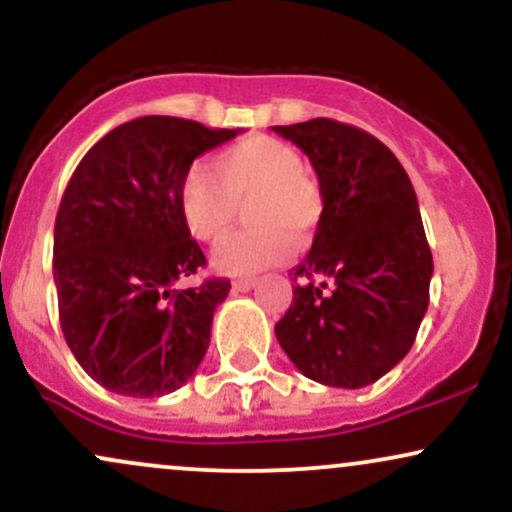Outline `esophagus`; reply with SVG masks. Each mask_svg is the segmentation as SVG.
<instances>
[{
    "mask_svg": "<svg viewBox=\"0 0 512 512\" xmlns=\"http://www.w3.org/2000/svg\"><path fill=\"white\" fill-rule=\"evenodd\" d=\"M257 286V279H236L233 281V289L236 291H250V289H255Z\"/></svg>",
    "mask_w": 512,
    "mask_h": 512,
    "instance_id": "1",
    "label": "esophagus"
}]
</instances>
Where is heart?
Instances as JSON below:
<instances>
[{
    "label": "heart",
    "instance_id": "1",
    "mask_svg": "<svg viewBox=\"0 0 512 512\" xmlns=\"http://www.w3.org/2000/svg\"><path fill=\"white\" fill-rule=\"evenodd\" d=\"M207 168L195 166L180 182V216L202 243H216L250 202L255 228L226 238L211 255L219 272L248 276L291 255L293 243L308 245L322 216V195L303 173L301 151L289 142L252 134L226 146Z\"/></svg>",
    "mask_w": 512,
    "mask_h": 512
}]
</instances>
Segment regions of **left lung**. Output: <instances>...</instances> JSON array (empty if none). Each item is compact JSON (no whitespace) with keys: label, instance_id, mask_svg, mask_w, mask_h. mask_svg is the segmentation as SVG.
<instances>
[{"label":"left lung","instance_id":"8db88e82","mask_svg":"<svg viewBox=\"0 0 512 512\" xmlns=\"http://www.w3.org/2000/svg\"><path fill=\"white\" fill-rule=\"evenodd\" d=\"M272 129L308 156L322 195L276 339L305 378L358 390L409 354L428 310L433 257L416 192L397 156L363 129L327 117Z\"/></svg>","mask_w":512,"mask_h":512}]
</instances>
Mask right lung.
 <instances>
[{
  "label": "right lung",
  "mask_w": 512,
  "mask_h": 512,
  "mask_svg": "<svg viewBox=\"0 0 512 512\" xmlns=\"http://www.w3.org/2000/svg\"><path fill=\"white\" fill-rule=\"evenodd\" d=\"M240 132L146 115L105 134L76 166L57 211L52 274L64 339L105 390L168 395L207 354L231 281L178 286L207 264L180 216V182L197 156Z\"/></svg>",
  "instance_id": "1"
}]
</instances>
